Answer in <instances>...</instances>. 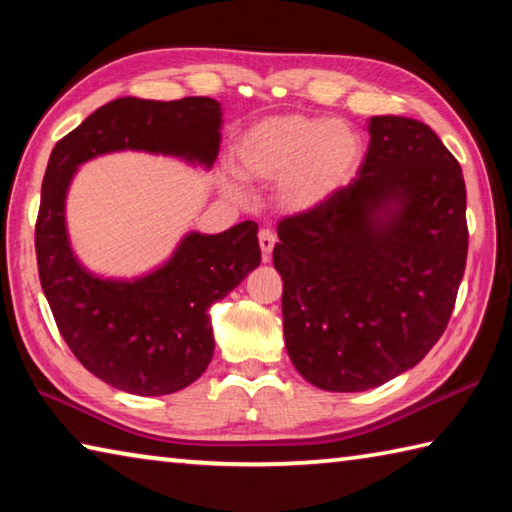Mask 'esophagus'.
<instances>
[{"label":"esophagus","mask_w":512,"mask_h":512,"mask_svg":"<svg viewBox=\"0 0 512 512\" xmlns=\"http://www.w3.org/2000/svg\"><path fill=\"white\" fill-rule=\"evenodd\" d=\"M275 241H277V237H275L273 230H268V228L259 230V248H262L264 262H271V253L275 248Z\"/></svg>","instance_id":"obj_1"}]
</instances>
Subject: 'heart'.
Here are the masks:
<instances>
[{
    "label": "heart",
    "mask_w": 512,
    "mask_h": 512,
    "mask_svg": "<svg viewBox=\"0 0 512 512\" xmlns=\"http://www.w3.org/2000/svg\"><path fill=\"white\" fill-rule=\"evenodd\" d=\"M363 146L350 126L307 115H282L255 124L232 151L241 178L277 185V201L289 212H307L350 183ZM230 196L241 192L225 185Z\"/></svg>",
    "instance_id": "heart-1"
}]
</instances>
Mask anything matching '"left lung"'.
I'll use <instances>...</instances> for the list:
<instances>
[{"label":"left lung","mask_w":512,"mask_h":512,"mask_svg":"<svg viewBox=\"0 0 512 512\" xmlns=\"http://www.w3.org/2000/svg\"><path fill=\"white\" fill-rule=\"evenodd\" d=\"M357 178L277 223L293 366L323 391L386 384L452 318L467 259L461 164L427 124L372 117Z\"/></svg>","instance_id":"8db88e82"}]
</instances>
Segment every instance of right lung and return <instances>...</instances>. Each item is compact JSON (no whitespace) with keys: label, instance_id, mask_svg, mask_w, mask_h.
Segmentation results:
<instances>
[{"label":"right lung","instance_id":"right-lung-1","mask_svg":"<svg viewBox=\"0 0 512 512\" xmlns=\"http://www.w3.org/2000/svg\"><path fill=\"white\" fill-rule=\"evenodd\" d=\"M221 103L210 97L106 103L58 140L42 180L36 257L42 291L69 350L94 377L135 395H169L203 375L214 354L207 309L262 262L257 223L221 235L192 232L158 271L133 282L90 275L65 230V194L76 167L110 151L178 155L212 167Z\"/></svg>","mask_w":512,"mask_h":512}]
</instances>
